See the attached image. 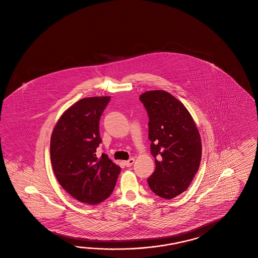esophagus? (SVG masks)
<instances>
[{
    "label": "esophagus",
    "instance_id": "esophagus-1",
    "mask_svg": "<svg viewBox=\"0 0 258 258\" xmlns=\"http://www.w3.org/2000/svg\"><path fill=\"white\" fill-rule=\"evenodd\" d=\"M133 163H134V159H133V158L130 159L128 160H125V161H124V164H125L126 167H131V166L133 165Z\"/></svg>",
    "mask_w": 258,
    "mask_h": 258
}]
</instances>
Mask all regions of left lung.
I'll list each match as a JSON object with an SVG mask.
<instances>
[{
    "label": "left lung",
    "instance_id": "8db88e82",
    "mask_svg": "<svg viewBox=\"0 0 258 258\" xmlns=\"http://www.w3.org/2000/svg\"><path fill=\"white\" fill-rule=\"evenodd\" d=\"M148 114V139L156 169L148 178L155 195L172 199L188 188L202 156L200 134L185 106L162 90L140 96Z\"/></svg>",
    "mask_w": 258,
    "mask_h": 258
}]
</instances>
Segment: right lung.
I'll return each mask as SVG.
<instances>
[{
	"label": "right lung",
	"mask_w": 258,
	"mask_h": 258,
	"mask_svg": "<svg viewBox=\"0 0 258 258\" xmlns=\"http://www.w3.org/2000/svg\"><path fill=\"white\" fill-rule=\"evenodd\" d=\"M110 97L83 98L63 112L50 139V160L59 184L79 202L96 205L111 195L121 169L106 154L99 120Z\"/></svg>",
	"instance_id": "add662e5"
}]
</instances>
